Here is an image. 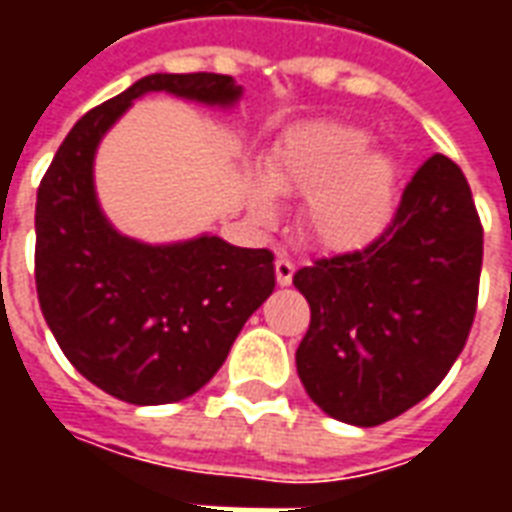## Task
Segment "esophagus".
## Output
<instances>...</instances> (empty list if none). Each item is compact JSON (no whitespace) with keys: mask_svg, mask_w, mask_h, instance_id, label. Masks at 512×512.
Returning <instances> with one entry per match:
<instances>
[{"mask_svg":"<svg viewBox=\"0 0 512 512\" xmlns=\"http://www.w3.org/2000/svg\"><path fill=\"white\" fill-rule=\"evenodd\" d=\"M274 271H277V282L282 285V288H285V285H290V282H293V271H296V266L290 263L288 257H277Z\"/></svg>","mask_w":512,"mask_h":512,"instance_id":"34e87169","label":"esophagus"}]
</instances>
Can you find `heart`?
<instances>
[{
    "mask_svg": "<svg viewBox=\"0 0 512 512\" xmlns=\"http://www.w3.org/2000/svg\"><path fill=\"white\" fill-rule=\"evenodd\" d=\"M370 136L356 126L323 123L293 134L279 147L266 175L246 183V202L257 222L279 216L277 191L307 197L301 230L326 252H359L376 244L397 205V164L386 153H367Z\"/></svg>",
    "mask_w": 512,
    "mask_h": 512,
    "instance_id": "heart-1",
    "label": "heart"
}]
</instances>
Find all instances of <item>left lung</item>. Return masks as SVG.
I'll list each match as a JSON object with an SVG mask.
<instances>
[{
  "mask_svg": "<svg viewBox=\"0 0 512 512\" xmlns=\"http://www.w3.org/2000/svg\"><path fill=\"white\" fill-rule=\"evenodd\" d=\"M483 224L461 167L430 156L376 244L293 274L310 301L296 370L329 417L373 428L450 373L477 310Z\"/></svg>",
  "mask_w": 512,
  "mask_h": 512,
  "instance_id": "left-lung-1",
  "label": "left lung"
}]
</instances>
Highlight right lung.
I'll return each instance as SVG.
<instances>
[{"instance_id": "right-lung-1", "label": "right lung", "mask_w": 512, "mask_h": 512, "mask_svg": "<svg viewBox=\"0 0 512 512\" xmlns=\"http://www.w3.org/2000/svg\"><path fill=\"white\" fill-rule=\"evenodd\" d=\"M147 93L230 109L244 87L222 73H153L87 112L40 180L35 285L54 340L87 381L134 406H161L216 376L277 277L268 249L208 233L145 244L106 219L95 194V153Z\"/></svg>"}]
</instances>
